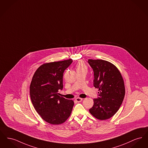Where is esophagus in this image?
I'll use <instances>...</instances> for the list:
<instances>
[{
  "instance_id": "34e87169",
  "label": "esophagus",
  "mask_w": 148,
  "mask_h": 148,
  "mask_svg": "<svg viewBox=\"0 0 148 148\" xmlns=\"http://www.w3.org/2000/svg\"><path fill=\"white\" fill-rule=\"evenodd\" d=\"M75 100H76V101L78 102H80L81 101H82L83 99L81 98H79V97H78V98H75Z\"/></svg>"
}]
</instances>
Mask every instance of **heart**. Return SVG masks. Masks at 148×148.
<instances>
[{"instance_id": "obj_1", "label": "heart", "mask_w": 148, "mask_h": 148, "mask_svg": "<svg viewBox=\"0 0 148 148\" xmlns=\"http://www.w3.org/2000/svg\"><path fill=\"white\" fill-rule=\"evenodd\" d=\"M87 69V66L83 61H80L77 65V70Z\"/></svg>"}]
</instances>
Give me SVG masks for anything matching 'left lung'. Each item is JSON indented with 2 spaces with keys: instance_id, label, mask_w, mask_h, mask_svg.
<instances>
[{
  "instance_id": "8db88e82",
  "label": "left lung",
  "mask_w": 148,
  "mask_h": 148,
  "mask_svg": "<svg viewBox=\"0 0 148 148\" xmlns=\"http://www.w3.org/2000/svg\"><path fill=\"white\" fill-rule=\"evenodd\" d=\"M94 72L93 86L98 89V97L89 112L96 119L105 120L112 117L123 102L125 88L119 69L112 63L103 60L89 59Z\"/></svg>"
}]
</instances>
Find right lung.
Returning a JSON list of instances; mask_svg holds the SVG:
<instances>
[{"label": "right lung", "instance_id": "right-lung-1", "mask_svg": "<svg viewBox=\"0 0 148 148\" xmlns=\"http://www.w3.org/2000/svg\"><path fill=\"white\" fill-rule=\"evenodd\" d=\"M69 59L45 63L32 77L29 92L32 103L41 118L50 124L65 121L71 113L74 101L59 96L63 88V73L72 63Z\"/></svg>", "mask_w": 148, "mask_h": 148}]
</instances>
